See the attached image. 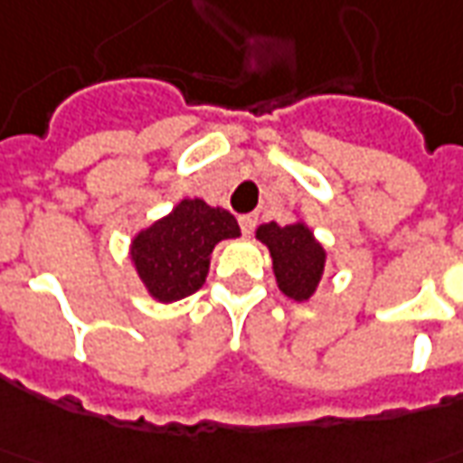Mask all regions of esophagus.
<instances>
[{
	"label": "esophagus",
	"mask_w": 463,
	"mask_h": 463,
	"mask_svg": "<svg viewBox=\"0 0 463 463\" xmlns=\"http://www.w3.org/2000/svg\"><path fill=\"white\" fill-rule=\"evenodd\" d=\"M238 222H241V231L245 232V235H250V232L255 231V225H258V215L255 213L241 215V218H238Z\"/></svg>",
	"instance_id": "1"
}]
</instances>
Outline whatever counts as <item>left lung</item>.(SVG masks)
I'll return each mask as SVG.
<instances>
[{"label": "left lung", "mask_w": 463, "mask_h": 463, "mask_svg": "<svg viewBox=\"0 0 463 463\" xmlns=\"http://www.w3.org/2000/svg\"><path fill=\"white\" fill-rule=\"evenodd\" d=\"M255 238L269 250L277 287L294 301L311 299L326 267V250L314 232L301 221L292 225H277L272 221L260 225Z\"/></svg>", "instance_id": "left-lung-1"}]
</instances>
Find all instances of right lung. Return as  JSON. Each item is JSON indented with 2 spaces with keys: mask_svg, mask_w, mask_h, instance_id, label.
I'll use <instances>...</instances> for the list:
<instances>
[{
  "mask_svg": "<svg viewBox=\"0 0 463 463\" xmlns=\"http://www.w3.org/2000/svg\"><path fill=\"white\" fill-rule=\"evenodd\" d=\"M238 235L235 215L211 208L201 198H184L162 221L137 232L129 255L146 292L169 304L198 292L215 245Z\"/></svg>",
  "mask_w": 463,
  "mask_h": 463,
  "instance_id": "obj_1",
  "label": "right lung"
}]
</instances>
